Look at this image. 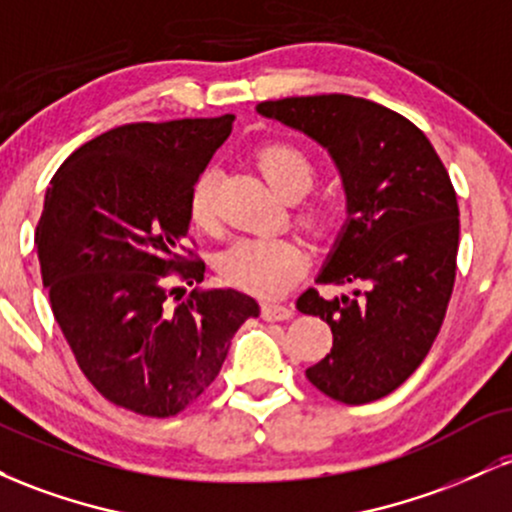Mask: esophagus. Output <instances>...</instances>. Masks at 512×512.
<instances>
[{"label":"esophagus","mask_w":512,"mask_h":512,"mask_svg":"<svg viewBox=\"0 0 512 512\" xmlns=\"http://www.w3.org/2000/svg\"><path fill=\"white\" fill-rule=\"evenodd\" d=\"M262 320L267 322H281V320H291L293 310L289 305H276V303H264L262 305Z\"/></svg>","instance_id":"1"}]
</instances>
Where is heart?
I'll return each instance as SVG.
<instances>
[{
  "mask_svg": "<svg viewBox=\"0 0 512 512\" xmlns=\"http://www.w3.org/2000/svg\"><path fill=\"white\" fill-rule=\"evenodd\" d=\"M264 180L281 197H303L315 185L313 158L293 144H269L257 156ZM187 219L199 231L216 223V173L204 170L187 197ZM339 211L332 202L310 204L301 211V223L313 236L334 231ZM221 279L233 289L257 298H279L305 272V252L293 238H240L219 255Z\"/></svg>",
  "mask_w": 512,
  "mask_h": 512,
  "instance_id": "b5f03b06",
  "label": "heart"
}]
</instances>
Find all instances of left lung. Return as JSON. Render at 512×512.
I'll return each instance as SVG.
<instances>
[{
    "mask_svg": "<svg viewBox=\"0 0 512 512\" xmlns=\"http://www.w3.org/2000/svg\"><path fill=\"white\" fill-rule=\"evenodd\" d=\"M257 113L325 146L342 175L349 216L317 284L351 293L298 298L334 339L305 375L337 402H375L421 366L443 325L460 243L455 187L426 134L385 105L330 93L264 101Z\"/></svg>",
    "mask_w": 512,
    "mask_h": 512,
    "instance_id": "8db88e82",
    "label": "left lung"
}]
</instances>
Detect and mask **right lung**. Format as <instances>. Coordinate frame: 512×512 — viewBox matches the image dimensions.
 Segmentation results:
<instances>
[{
	"label": "right lung",
	"instance_id": "obj_1",
	"mask_svg": "<svg viewBox=\"0 0 512 512\" xmlns=\"http://www.w3.org/2000/svg\"><path fill=\"white\" fill-rule=\"evenodd\" d=\"M233 120L115 127L50 180L35 248L52 315L91 385L134 414L166 419L190 407L238 327L260 315L233 289H192L182 302V286L168 289L170 274L187 286L204 279V262L182 255L187 197Z\"/></svg>",
	"mask_w": 512,
	"mask_h": 512
}]
</instances>
